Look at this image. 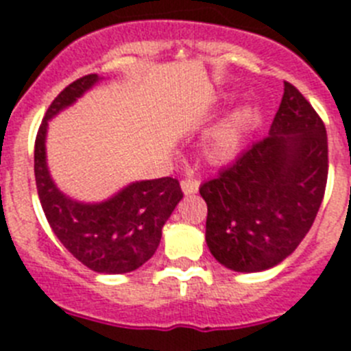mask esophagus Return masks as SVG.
Instances as JSON below:
<instances>
[{
	"label": "esophagus",
	"mask_w": 351,
	"mask_h": 351,
	"mask_svg": "<svg viewBox=\"0 0 351 351\" xmlns=\"http://www.w3.org/2000/svg\"><path fill=\"white\" fill-rule=\"evenodd\" d=\"M198 181L195 179H182L181 181V190L184 195H195L198 191Z\"/></svg>",
	"instance_id": "1"
}]
</instances>
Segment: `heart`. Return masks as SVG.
I'll return each mask as SVG.
<instances>
[{
    "label": "heart",
    "instance_id": "1",
    "mask_svg": "<svg viewBox=\"0 0 351 351\" xmlns=\"http://www.w3.org/2000/svg\"><path fill=\"white\" fill-rule=\"evenodd\" d=\"M258 117V108L243 105L216 121L202 137V151L213 163L230 160L241 147L247 128Z\"/></svg>",
    "mask_w": 351,
    "mask_h": 351
}]
</instances>
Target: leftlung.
<instances>
[{
  "label": "left lung",
  "instance_id": "1",
  "mask_svg": "<svg viewBox=\"0 0 351 351\" xmlns=\"http://www.w3.org/2000/svg\"><path fill=\"white\" fill-rule=\"evenodd\" d=\"M327 132L309 101L285 82L269 135L200 186L210 255L235 272H262L290 256L324 200Z\"/></svg>",
  "mask_w": 351,
  "mask_h": 351
}]
</instances>
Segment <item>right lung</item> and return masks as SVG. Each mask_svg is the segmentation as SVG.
I'll list each match as a JSON object with an SVG mask.
<instances>
[{"label":"right lung","instance_id":"right-lung-1","mask_svg":"<svg viewBox=\"0 0 351 351\" xmlns=\"http://www.w3.org/2000/svg\"><path fill=\"white\" fill-rule=\"evenodd\" d=\"M104 77L77 79L56 96L40 125L35 142V179L40 204L61 244L80 263L100 274H125L156 253L161 228L181 202L178 179L133 181L100 202H82L63 193L47 163L49 121L71 107Z\"/></svg>","mask_w":351,"mask_h":351}]
</instances>
